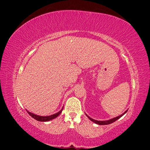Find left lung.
Masks as SVG:
<instances>
[{"label":"left lung","instance_id":"1","mask_svg":"<svg viewBox=\"0 0 150 150\" xmlns=\"http://www.w3.org/2000/svg\"><path fill=\"white\" fill-rule=\"evenodd\" d=\"M127 111H128V110H127L125 111V112L123 113L122 115H119V116H118V117H115V118H113V119H110V120H104V121H100V120H94V119H91V118L89 117L88 115H87L86 114V116L89 118V119H90V120H91L92 121V122H95V124H99V125H107V124H110L113 123V122H115V121H116L117 120L120 119V118L121 117H122V116L124 115L127 112Z\"/></svg>","mask_w":150,"mask_h":150}]
</instances>
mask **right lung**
Segmentation results:
<instances>
[{"instance_id": "1", "label": "right lung", "mask_w": 150, "mask_h": 150, "mask_svg": "<svg viewBox=\"0 0 150 150\" xmlns=\"http://www.w3.org/2000/svg\"><path fill=\"white\" fill-rule=\"evenodd\" d=\"M62 110H63V108H62L61 110H60V111H59L58 113H55V114H53V115H52L45 116V117L37 115H35L34 113H32L30 112V111H28V110H26V111H27V112L28 113V114H29L31 117H32L33 119H35V120H38V121H40V122H46V121L51 120H52L53 119H55V118L58 117L59 115L61 113Z\"/></svg>"}]
</instances>
